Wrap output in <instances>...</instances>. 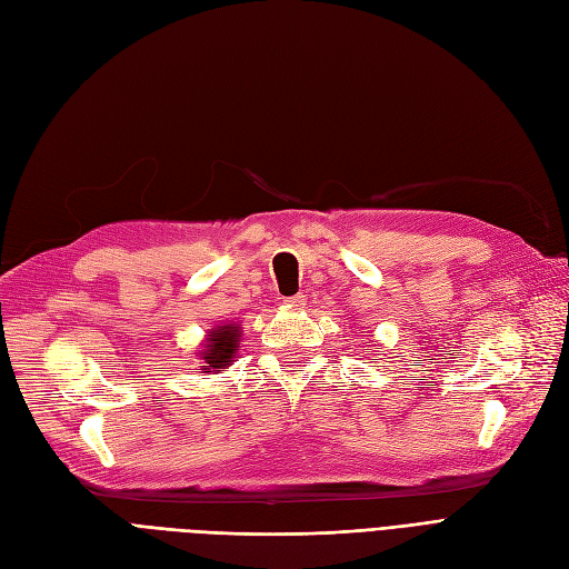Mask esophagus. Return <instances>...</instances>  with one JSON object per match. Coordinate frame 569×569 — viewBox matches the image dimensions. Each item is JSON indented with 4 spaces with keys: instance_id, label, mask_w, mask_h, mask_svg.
I'll list each match as a JSON object with an SVG mask.
<instances>
[{
    "instance_id": "esophagus-1",
    "label": "esophagus",
    "mask_w": 569,
    "mask_h": 569,
    "mask_svg": "<svg viewBox=\"0 0 569 569\" xmlns=\"http://www.w3.org/2000/svg\"><path fill=\"white\" fill-rule=\"evenodd\" d=\"M283 302H286L288 307H296V309H298V307H302V305L307 302V298L302 296V292H298V296H288V298H283Z\"/></svg>"
}]
</instances>
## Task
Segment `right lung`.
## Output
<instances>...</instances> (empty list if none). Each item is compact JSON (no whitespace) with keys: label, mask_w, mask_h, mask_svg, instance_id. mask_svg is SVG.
Masks as SVG:
<instances>
[{"label":"right lung","mask_w":569,"mask_h":569,"mask_svg":"<svg viewBox=\"0 0 569 569\" xmlns=\"http://www.w3.org/2000/svg\"><path fill=\"white\" fill-rule=\"evenodd\" d=\"M238 336H241V331H238V326H233V323L219 326L217 331H212V336L208 338L210 345H206V352H203L208 369H224V366L236 355ZM206 373H210V371H206Z\"/></svg>","instance_id":"obj_1"}]
</instances>
